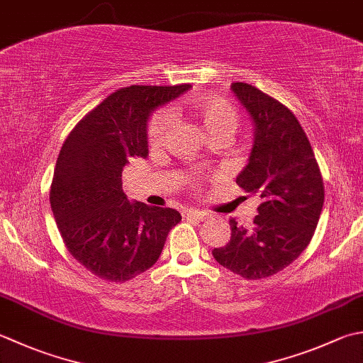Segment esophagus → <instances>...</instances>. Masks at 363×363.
Returning a JSON list of instances; mask_svg holds the SVG:
<instances>
[{
  "mask_svg": "<svg viewBox=\"0 0 363 363\" xmlns=\"http://www.w3.org/2000/svg\"><path fill=\"white\" fill-rule=\"evenodd\" d=\"M186 217L187 218H195V220H198V222H203V220H206L208 218V214H206V212H201V211H187L186 212Z\"/></svg>",
  "mask_w": 363,
  "mask_h": 363,
  "instance_id": "34e87169",
  "label": "esophagus"
}]
</instances>
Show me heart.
<instances>
[{"label":"heart","instance_id":"obj_1","mask_svg":"<svg viewBox=\"0 0 363 363\" xmlns=\"http://www.w3.org/2000/svg\"><path fill=\"white\" fill-rule=\"evenodd\" d=\"M191 111L203 124L204 130L211 138L220 137V135H231L236 132L239 125V113L234 106L220 97L206 96L195 99L190 104ZM172 124V115L167 110L155 111L147 123V143L151 147H159L167 137V132Z\"/></svg>","mask_w":363,"mask_h":363}]
</instances>
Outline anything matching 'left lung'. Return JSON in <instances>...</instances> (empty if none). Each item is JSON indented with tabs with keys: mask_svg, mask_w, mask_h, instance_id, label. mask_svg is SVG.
<instances>
[{
	"mask_svg": "<svg viewBox=\"0 0 363 363\" xmlns=\"http://www.w3.org/2000/svg\"><path fill=\"white\" fill-rule=\"evenodd\" d=\"M231 89L255 124L250 159L236 182L259 206L250 228L230 220V242L212 255L231 272L259 280L288 267L310 244L323 211L324 182L294 113L248 83L236 82Z\"/></svg>",
	"mask_w": 363,
	"mask_h": 363,
	"instance_id": "8db88e82",
	"label": "left lung"
}]
</instances>
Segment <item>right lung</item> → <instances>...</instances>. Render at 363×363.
<instances>
[{"label": "right lung", "mask_w": 363, "mask_h": 363, "mask_svg": "<svg viewBox=\"0 0 363 363\" xmlns=\"http://www.w3.org/2000/svg\"><path fill=\"white\" fill-rule=\"evenodd\" d=\"M190 84L121 88L78 121L56 160L50 204L70 255L106 281H129L155 264L176 209L130 203L123 168L146 157V123L154 108Z\"/></svg>", "instance_id": "1"}]
</instances>
